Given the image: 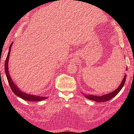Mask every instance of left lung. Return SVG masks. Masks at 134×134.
<instances>
[{"mask_svg":"<svg viewBox=\"0 0 134 134\" xmlns=\"http://www.w3.org/2000/svg\"><path fill=\"white\" fill-rule=\"evenodd\" d=\"M126 70H127V67L126 68ZM126 76H127L126 75H125L122 82L121 83V84L120 85V86L117 88L115 91L109 93V94H105L102 96H96L94 95H86L84 94V93H83V94L85 97H86V98L89 99L94 100L96 102H106V101H108L113 98V97H115L120 92V91L121 90V89H122V87H124V85L125 84V83L126 82Z\"/></svg>","mask_w":134,"mask_h":134,"instance_id":"obj_1","label":"left lung"}]
</instances>
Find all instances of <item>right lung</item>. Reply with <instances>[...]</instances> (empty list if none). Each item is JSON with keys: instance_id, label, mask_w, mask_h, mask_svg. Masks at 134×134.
I'll use <instances>...</instances> for the list:
<instances>
[{"instance_id": "add662e5", "label": "right lung", "mask_w": 134, "mask_h": 134, "mask_svg": "<svg viewBox=\"0 0 134 134\" xmlns=\"http://www.w3.org/2000/svg\"><path fill=\"white\" fill-rule=\"evenodd\" d=\"M12 44H13V42L10 44V45L9 46V51H8V53L7 58L5 60V74H6V76L7 78V80H8V83L9 84L12 91H13V92L15 95H17V96L19 97L20 98H21L23 99H25V100H26L28 101H32V102H34V101H40V100H43L44 99H45L46 98V97H40V96H33V95H31V94H27V93H25L22 92L21 91H20L19 90V89L17 88V87L15 86V84H14L13 81H12V79H11L10 76L9 74L8 66V63L9 55L10 53L11 47L12 46Z\"/></svg>"}]
</instances>
